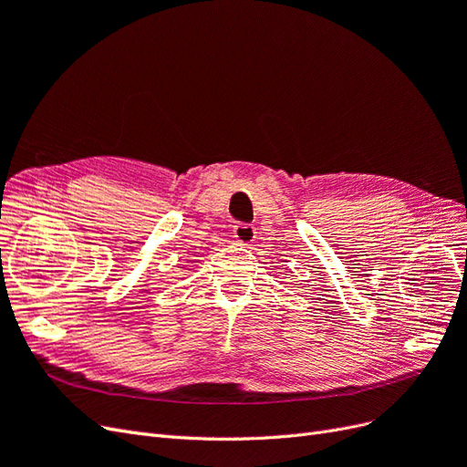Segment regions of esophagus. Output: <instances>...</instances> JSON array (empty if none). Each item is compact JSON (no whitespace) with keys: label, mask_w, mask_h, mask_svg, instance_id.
I'll return each instance as SVG.
<instances>
[{"label":"esophagus","mask_w":467,"mask_h":467,"mask_svg":"<svg viewBox=\"0 0 467 467\" xmlns=\"http://www.w3.org/2000/svg\"><path fill=\"white\" fill-rule=\"evenodd\" d=\"M255 228H253L251 223H237L235 228H234V237H235V242L237 244H242V245H249V244H253L255 242Z\"/></svg>","instance_id":"obj_1"}]
</instances>
